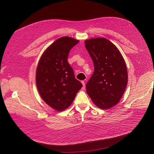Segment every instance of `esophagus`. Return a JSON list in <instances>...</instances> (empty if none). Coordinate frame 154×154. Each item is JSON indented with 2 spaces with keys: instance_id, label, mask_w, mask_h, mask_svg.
Returning <instances> with one entry per match:
<instances>
[{
  "instance_id": "obj_1",
  "label": "esophagus",
  "mask_w": 154,
  "mask_h": 154,
  "mask_svg": "<svg viewBox=\"0 0 154 154\" xmlns=\"http://www.w3.org/2000/svg\"><path fill=\"white\" fill-rule=\"evenodd\" d=\"M82 83L83 84V87H82V89L84 90L85 88V83L84 81H82Z\"/></svg>"
}]
</instances>
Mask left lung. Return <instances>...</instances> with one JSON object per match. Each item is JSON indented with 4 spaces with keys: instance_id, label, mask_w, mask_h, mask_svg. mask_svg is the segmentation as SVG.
Wrapping results in <instances>:
<instances>
[{
    "instance_id": "obj_1",
    "label": "left lung",
    "mask_w": 154,
    "mask_h": 154,
    "mask_svg": "<svg viewBox=\"0 0 154 154\" xmlns=\"http://www.w3.org/2000/svg\"><path fill=\"white\" fill-rule=\"evenodd\" d=\"M85 48L94 63V71L87 83V93L101 109L117 105L128 83L127 66L117 47L105 38L85 41Z\"/></svg>"
}]
</instances>
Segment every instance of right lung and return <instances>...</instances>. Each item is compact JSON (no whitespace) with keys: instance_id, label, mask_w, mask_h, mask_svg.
Segmentation results:
<instances>
[{"instance_id":"add662e5","label":"right lung","mask_w":154,"mask_h":154,"mask_svg":"<svg viewBox=\"0 0 154 154\" xmlns=\"http://www.w3.org/2000/svg\"><path fill=\"white\" fill-rule=\"evenodd\" d=\"M78 42L68 36L55 40L41 56L36 68L39 94L46 104L57 111L68 108L83 86L67 62L70 50Z\"/></svg>"}]
</instances>
